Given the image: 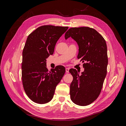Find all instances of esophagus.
I'll list each match as a JSON object with an SVG mask.
<instances>
[{
	"instance_id": "obj_1",
	"label": "esophagus",
	"mask_w": 126,
	"mask_h": 126,
	"mask_svg": "<svg viewBox=\"0 0 126 126\" xmlns=\"http://www.w3.org/2000/svg\"><path fill=\"white\" fill-rule=\"evenodd\" d=\"M69 69L68 68H66V72L67 73H68V72H69Z\"/></svg>"
}]
</instances>
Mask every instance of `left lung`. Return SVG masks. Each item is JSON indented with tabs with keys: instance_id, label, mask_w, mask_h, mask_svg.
Listing matches in <instances>:
<instances>
[{
	"instance_id": "1",
	"label": "left lung",
	"mask_w": 126,
	"mask_h": 126,
	"mask_svg": "<svg viewBox=\"0 0 126 126\" xmlns=\"http://www.w3.org/2000/svg\"><path fill=\"white\" fill-rule=\"evenodd\" d=\"M69 37L79 46L77 58L85 62L81 75L76 69L69 70L73 77L70 86V99L75 104L85 106L96 100L101 92L108 63L107 47L100 34L88 27L70 28L64 35L65 39Z\"/></svg>"
}]
</instances>
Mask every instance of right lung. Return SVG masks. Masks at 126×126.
Segmentation results:
<instances>
[{"mask_svg":"<svg viewBox=\"0 0 126 126\" xmlns=\"http://www.w3.org/2000/svg\"><path fill=\"white\" fill-rule=\"evenodd\" d=\"M68 28L43 26L34 30L27 39L22 51V84L26 94L37 104H44L52 99L57 85L65 73L63 66L48 71L46 59L54 54L57 41Z\"/></svg>","mask_w":126,"mask_h":126,"instance_id":"right-lung-1","label":"right lung"}]
</instances>
